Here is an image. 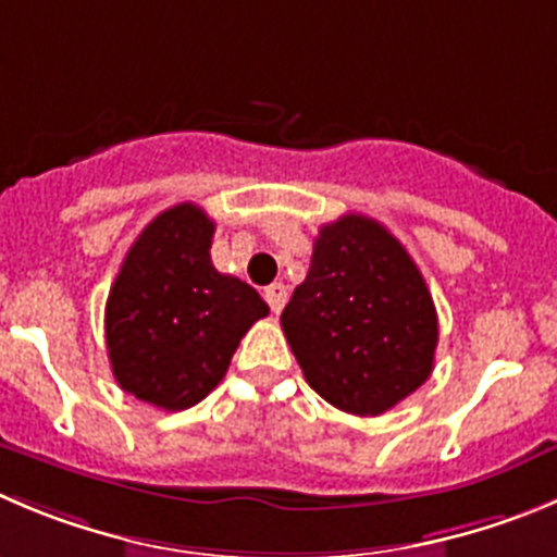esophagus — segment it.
<instances>
[{
	"instance_id": "esophagus-1",
	"label": "esophagus",
	"mask_w": 557,
	"mask_h": 557,
	"mask_svg": "<svg viewBox=\"0 0 557 557\" xmlns=\"http://www.w3.org/2000/svg\"><path fill=\"white\" fill-rule=\"evenodd\" d=\"M263 296H267L272 313H280V310L285 308V299H288V288H285L283 283H272L267 290H263Z\"/></svg>"
}]
</instances>
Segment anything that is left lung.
<instances>
[{
	"label": "left lung",
	"mask_w": 557,
	"mask_h": 557,
	"mask_svg": "<svg viewBox=\"0 0 557 557\" xmlns=\"http://www.w3.org/2000/svg\"><path fill=\"white\" fill-rule=\"evenodd\" d=\"M280 324L310 387L360 418L412 396L434 368V299L404 244L371 216L321 227Z\"/></svg>",
	"instance_id": "1"
}]
</instances>
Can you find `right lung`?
<instances>
[{
	"label": "right lung",
	"mask_w": 557,
	"mask_h": 557,
	"mask_svg": "<svg viewBox=\"0 0 557 557\" xmlns=\"http://www.w3.org/2000/svg\"><path fill=\"white\" fill-rule=\"evenodd\" d=\"M214 222L195 202L161 211L128 249L107 299V351L126 393L168 412L225 376L238 341L269 315L252 285L211 263Z\"/></svg>",
	"instance_id": "1"
}]
</instances>
